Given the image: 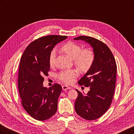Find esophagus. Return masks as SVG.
<instances>
[{
  "instance_id": "obj_1",
  "label": "esophagus",
  "mask_w": 134,
  "mask_h": 134,
  "mask_svg": "<svg viewBox=\"0 0 134 134\" xmlns=\"http://www.w3.org/2000/svg\"><path fill=\"white\" fill-rule=\"evenodd\" d=\"M62 88H63V90L64 91H66L67 90H69V89H71L70 87H69L66 86H62Z\"/></svg>"
}]
</instances>
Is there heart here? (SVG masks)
Returning a JSON list of instances; mask_svg holds the SVG:
<instances>
[{"label": "heart", "instance_id": "b5f03b06", "mask_svg": "<svg viewBox=\"0 0 134 134\" xmlns=\"http://www.w3.org/2000/svg\"><path fill=\"white\" fill-rule=\"evenodd\" d=\"M60 50L69 58L74 60L75 65L78 69L86 72L90 69L94 62V54L89 48L82 50L80 46L73 42H68L61 47ZM56 59V51L52 50L49 56V64L50 66H53ZM77 76L75 70H65L59 74V79L66 84H71L74 82Z\"/></svg>", "mask_w": 134, "mask_h": 134}]
</instances>
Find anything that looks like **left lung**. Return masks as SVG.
Listing matches in <instances>:
<instances>
[{
  "label": "left lung",
  "instance_id": "left-lung-1",
  "mask_svg": "<svg viewBox=\"0 0 134 134\" xmlns=\"http://www.w3.org/2000/svg\"><path fill=\"white\" fill-rule=\"evenodd\" d=\"M74 40H83L93 48L94 59L91 67L78 81L79 85L90 87L87 94L78 90L75 102L77 114L87 120H96L102 116L111 104L115 90L117 66L108 47L99 40L80 36Z\"/></svg>",
  "mask_w": 134,
  "mask_h": 134
}]
</instances>
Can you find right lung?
Wrapping results in <instances>:
<instances>
[{"label": "right lung", "mask_w": 134, "mask_h": 134, "mask_svg": "<svg viewBox=\"0 0 134 134\" xmlns=\"http://www.w3.org/2000/svg\"><path fill=\"white\" fill-rule=\"evenodd\" d=\"M66 36L49 35L32 42L23 52L19 68L18 86L22 104L34 119L43 121L57 111L58 100L62 90L55 83L44 87V75L50 70L49 56L57 43L67 38Z\"/></svg>", "instance_id": "1"}]
</instances>
